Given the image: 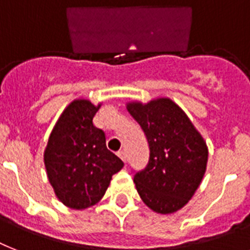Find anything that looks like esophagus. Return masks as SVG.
<instances>
[{"instance_id": "34e87169", "label": "esophagus", "mask_w": 250, "mask_h": 250, "mask_svg": "<svg viewBox=\"0 0 250 250\" xmlns=\"http://www.w3.org/2000/svg\"><path fill=\"white\" fill-rule=\"evenodd\" d=\"M117 154H118V157H119V158L123 161V162H125V161H127V154H125V152L121 150V152H118Z\"/></svg>"}]
</instances>
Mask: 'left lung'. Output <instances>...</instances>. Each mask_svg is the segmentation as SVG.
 <instances>
[{"instance_id":"obj_1","label":"left lung","mask_w":250,"mask_h":250,"mask_svg":"<svg viewBox=\"0 0 250 250\" xmlns=\"http://www.w3.org/2000/svg\"><path fill=\"white\" fill-rule=\"evenodd\" d=\"M127 110L144 131L150 150L146 167L133 176L137 192L153 211L175 213L201 184L208 164L205 140L170 98L129 102Z\"/></svg>"}]
</instances>
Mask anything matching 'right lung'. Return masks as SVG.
<instances>
[{
  "mask_svg": "<svg viewBox=\"0 0 250 250\" xmlns=\"http://www.w3.org/2000/svg\"><path fill=\"white\" fill-rule=\"evenodd\" d=\"M101 104L74 100L61 114L44 152L49 183L57 198L71 209L96 205L105 194L111 176L125 166L106 148L105 132L94 127Z\"/></svg>",
  "mask_w": 250,
  "mask_h": 250,
  "instance_id": "1",
  "label": "right lung"
}]
</instances>
